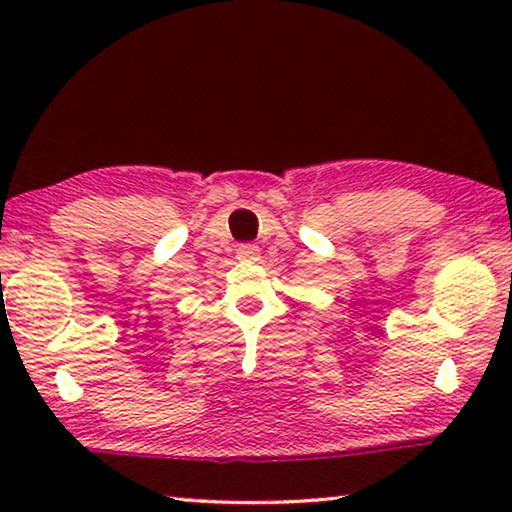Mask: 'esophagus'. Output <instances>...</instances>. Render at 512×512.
<instances>
[{"mask_svg":"<svg viewBox=\"0 0 512 512\" xmlns=\"http://www.w3.org/2000/svg\"><path fill=\"white\" fill-rule=\"evenodd\" d=\"M237 258H242V261H256L258 247L256 244H240V247H237Z\"/></svg>","mask_w":512,"mask_h":512,"instance_id":"esophagus-1","label":"esophagus"}]
</instances>
